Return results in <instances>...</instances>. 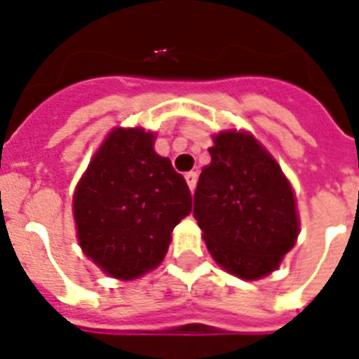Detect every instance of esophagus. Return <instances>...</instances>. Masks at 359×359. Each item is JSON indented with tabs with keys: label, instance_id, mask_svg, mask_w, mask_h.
Here are the masks:
<instances>
[{
	"label": "esophagus",
	"instance_id": "1",
	"mask_svg": "<svg viewBox=\"0 0 359 359\" xmlns=\"http://www.w3.org/2000/svg\"><path fill=\"white\" fill-rule=\"evenodd\" d=\"M186 182H188V188L194 191L195 186H197V171H189V173H186Z\"/></svg>",
	"mask_w": 359,
	"mask_h": 359
}]
</instances>
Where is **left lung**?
<instances>
[{
  "mask_svg": "<svg viewBox=\"0 0 359 359\" xmlns=\"http://www.w3.org/2000/svg\"><path fill=\"white\" fill-rule=\"evenodd\" d=\"M194 197L210 254L241 279L273 272L299 231L296 198L281 168L248 133L215 137Z\"/></svg>",
  "mask_w": 359,
  "mask_h": 359,
  "instance_id": "8db88e82",
  "label": "left lung"
}]
</instances>
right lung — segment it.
<instances>
[{
  "label": "right lung",
  "mask_w": 359,
  "mask_h": 359,
  "mask_svg": "<svg viewBox=\"0 0 359 359\" xmlns=\"http://www.w3.org/2000/svg\"><path fill=\"white\" fill-rule=\"evenodd\" d=\"M153 142L144 129L111 131L72 198L80 246L116 279L158 266L173 228L191 212L184 177Z\"/></svg>",
  "instance_id": "1"
}]
</instances>
